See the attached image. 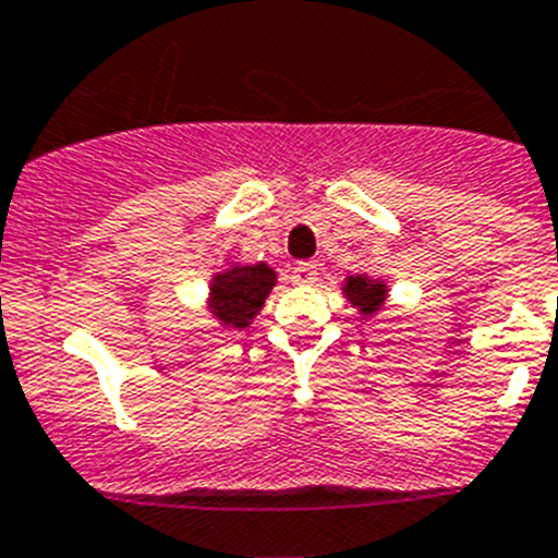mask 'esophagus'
I'll use <instances>...</instances> for the list:
<instances>
[{
  "mask_svg": "<svg viewBox=\"0 0 558 558\" xmlns=\"http://www.w3.org/2000/svg\"><path fill=\"white\" fill-rule=\"evenodd\" d=\"M316 276H319V270H316L313 262H299L296 268H293V282L296 284H313L316 282Z\"/></svg>",
  "mask_w": 558,
  "mask_h": 558,
  "instance_id": "esophagus-1",
  "label": "esophagus"
}]
</instances>
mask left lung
Here are the masks:
<instances>
[{"label": "left lung", "instance_id": "1", "mask_svg": "<svg viewBox=\"0 0 558 558\" xmlns=\"http://www.w3.org/2000/svg\"><path fill=\"white\" fill-rule=\"evenodd\" d=\"M342 290H344V299L356 307L362 319L376 316V313L385 307V302H388V284L381 282V279H371V276L365 274L348 276Z\"/></svg>", "mask_w": 558, "mask_h": 558}]
</instances>
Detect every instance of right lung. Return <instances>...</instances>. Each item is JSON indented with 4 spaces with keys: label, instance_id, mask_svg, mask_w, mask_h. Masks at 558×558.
Returning <instances> with one entry per match:
<instances>
[{
    "label": "right lung",
    "instance_id": "add662e5",
    "mask_svg": "<svg viewBox=\"0 0 558 558\" xmlns=\"http://www.w3.org/2000/svg\"><path fill=\"white\" fill-rule=\"evenodd\" d=\"M276 284V270L265 262L259 265H239L230 262L228 268L214 274L207 290V311L225 330H245L265 307V299Z\"/></svg>",
    "mask_w": 558,
    "mask_h": 558
}]
</instances>
